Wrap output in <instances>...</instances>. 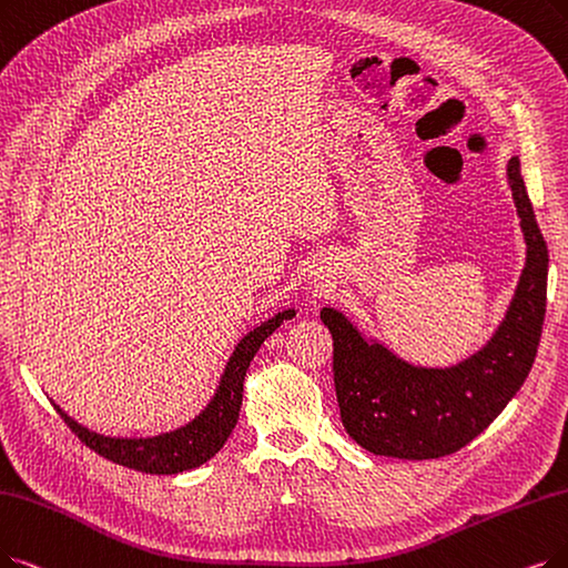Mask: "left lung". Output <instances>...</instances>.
<instances>
[{
  "mask_svg": "<svg viewBox=\"0 0 568 568\" xmlns=\"http://www.w3.org/2000/svg\"><path fill=\"white\" fill-rule=\"evenodd\" d=\"M508 179L527 240V267L491 343L447 371L407 366L368 345L343 314L324 307L333 335V379L347 434L373 455L438 459L468 445L525 384L538 352L548 303V246L513 158Z\"/></svg>",
  "mask_w": 568,
  "mask_h": 568,
  "instance_id": "8db88e82",
  "label": "left lung"
}]
</instances>
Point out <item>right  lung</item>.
<instances>
[{"instance_id":"add662e5","label":"right lung","mask_w":568,"mask_h":568,"mask_svg":"<svg viewBox=\"0 0 568 568\" xmlns=\"http://www.w3.org/2000/svg\"><path fill=\"white\" fill-rule=\"evenodd\" d=\"M293 314L296 312L286 310L277 316H272V320H267L248 335H244L229 363V368H225L221 377L219 392L205 407V413L195 417L184 428L172 430V434H163L155 438H109L83 428L72 417H67L58 405L55 410L85 447L98 452L100 457L113 464L151 475H174L181 470L197 468L216 455L237 424L248 363L256 356L263 339L272 331H277V326L284 320H291Z\"/></svg>"}]
</instances>
